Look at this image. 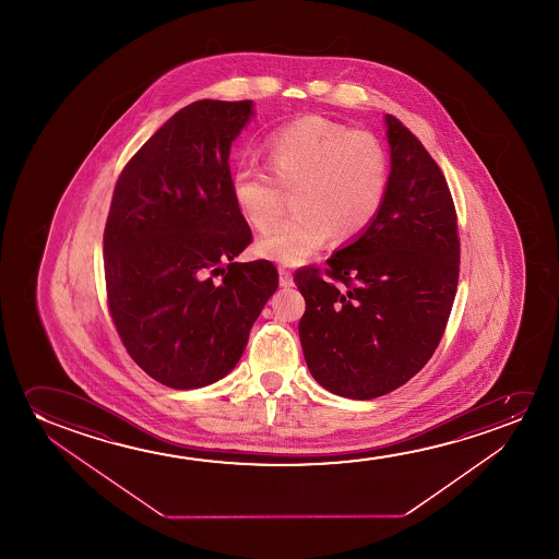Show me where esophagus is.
<instances>
[{
  "instance_id": "34e87169",
  "label": "esophagus",
  "mask_w": 559,
  "mask_h": 559,
  "mask_svg": "<svg viewBox=\"0 0 559 559\" xmlns=\"http://www.w3.org/2000/svg\"><path fill=\"white\" fill-rule=\"evenodd\" d=\"M278 281H281V286H284V288H288V286H292V284H294V281H292L290 269L278 267Z\"/></svg>"
}]
</instances>
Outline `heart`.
I'll return each instance as SVG.
<instances>
[{
    "instance_id": "heart-1",
    "label": "heart",
    "mask_w": 559,
    "mask_h": 559,
    "mask_svg": "<svg viewBox=\"0 0 559 559\" xmlns=\"http://www.w3.org/2000/svg\"><path fill=\"white\" fill-rule=\"evenodd\" d=\"M263 154L267 168L242 164L230 174V197L252 229L265 230L283 215L292 192L290 219L258 242V253L278 263H301L330 233L352 240L382 212L391 160L382 139L322 116H306L273 131Z\"/></svg>"
}]
</instances>
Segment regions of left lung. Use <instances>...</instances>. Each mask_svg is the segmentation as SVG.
<instances>
[{
    "label": "left lung",
    "mask_w": 559,
    "mask_h": 559,
    "mask_svg": "<svg viewBox=\"0 0 559 559\" xmlns=\"http://www.w3.org/2000/svg\"><path fill=\"white\" fill-rule=\"evenodd\" d=\"M391 179L382 212L326 267L294 283L306 298L299 340L307 368L340 397H382L436 353L460 273L459 217L443 171L420 139L385 115Z\"/></svg>",
    "instance_id": "obj_1"
}]
</instances>
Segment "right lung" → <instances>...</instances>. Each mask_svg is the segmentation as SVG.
I'll return each mask as SVG.
<instances>
[{"label":"right lung","instance_id":"right-lung-1","mask_svg":"<svg viewBox=\"0 0 559 559\" xmlns=\"http://www.w3.org/2000/svg\"><path fill=\"white\" fill-rule=\"evenodd\" d=\"M252 100L171 116L116 181L103 252L108 313L156 382L197 390L229 374L278 286L267 260L235 261L252 230L230 197V143Z\"/></svg>","mask_w":559,"mask_h":559}]
</instances>
